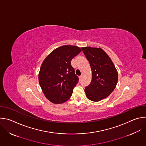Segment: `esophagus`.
I'll use <instances>...</instances> for the list:
<instances>
[{"label": "esophagus", "instance_id": "esophagus-1", "mask_svg": "<svg viewBox=\"0 0 146 146\" xmlns=\"http://www.w3.org/2000/svg\"><path fill=\"white\" fill-rule=\"evenodd\" d=\"M82 75L80 76H79V80H80V81H81V80H82Z\"/></svg>", "mask_w": 146, "mask_h": 146}]
</instances>
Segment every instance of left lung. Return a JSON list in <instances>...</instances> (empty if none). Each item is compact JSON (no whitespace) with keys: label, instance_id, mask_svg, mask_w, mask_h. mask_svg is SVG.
Here are the masks:
<instances>
[{"label":"left lung","instance_id":"1","mask_svg":"<svg viewBox=\"0 0 146 146\" xmlns=\"http://www.w3.org/2000/svg\"><path fill=\"white\" fill-rule=\"evenodd\" d=\"M92 70L90 84L85 88L87 98L99 102L114 91L118 82L117 69L109 55L100 48L82 47Z\"/></svg>","mask_w":146,"mask_h":146}]
</instances>
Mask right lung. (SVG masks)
Here are the masks:
<instances>
[{
    "label": "right lung",
    "mask_w": 146,
    "mask_h": 146,
    "mask_svg": "<svg viewBox=\"0 0 146 146\" xmlns=\"http://www.w3.org/2000/svg\"><path fill=\"white\" fill-rule=\"evenodd\" d=\"M81 49L63 46L52 51L44 60L38 73L39 84L46 98L55 104L63 103L72 96L78 81L71 60Z\"/></svg>",
    "instance_id": "1"
}]
</instances>
